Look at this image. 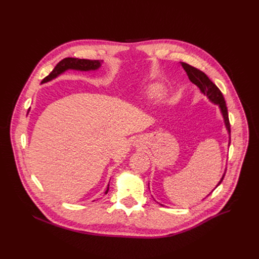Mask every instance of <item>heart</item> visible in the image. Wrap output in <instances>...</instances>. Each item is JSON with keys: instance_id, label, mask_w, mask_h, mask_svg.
<instances>
[{"instance_id": "heart-1", "label": "heart", "mask_w": 259, "mask_h": 259, "mask_svg": "<svg viewBox=\"0 0 259 259\" xmlns=\"http://www.w3.org/2000/svg\"><path fill=\"white\" fill-rule=\"evenodd\" d=\"M146 92L151 96H157L160 93V88L157 85H151L150 87H147Z\"/></svg>"}]
</instances>
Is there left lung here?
Returning <instances> with one entry per match:
<instances>
[{
  "mask_svg": "<svg viewBox=\"0 0 259 259\" xmlns=\"http://www.w3.org/2000/svg\"><path fill=\"white\" fill-rule=\"evenodd\" d=\"M183 69L187 71L189 79L192 83H194L195 85H197L199 87V89L201 90V92L205 95H207V97L209 98L210 101H212L213 103H216L219 105V108L221 110V114H223L224 120H225V124L227 127V130L229 132V134L231 133V124H230V120H229V114H228V107L226 104V100L224 98L223 93L218 89V87L207 77V75L205 72H203L202 70L186 63V62H180ZM231 143V137H230V142ZM225 174L224 176L221 177L220 181L218 182V184L216 186V188L221 183V181L224 180Z\"/></svg>",
  "mask_w": 259,
  "mask_h": 259,
  "instance_id": "1",
  "label": "left lung"
}]
</instances>
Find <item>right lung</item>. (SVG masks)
Masks as SVG:
<instances>
[{
  "label": "right lung",
  "instance_id": "right-lung-1",
  "mask_svg": "<svg viewBox=\"0 0 259 259\" xmlns=\"http://www.w3.org/2000/svg\"><path fill=\"white\" fill-rule=\"evenodd\" d=\"M101 61L99 60H89V59H79V58H72V57H66L59 61L54 69L49 73V75L43 79L41 84L47 83L56 77H58L60 73L64 72L67 69H76V70H82V71H88V70H95L100 67ZM108 192V186L105 191V195Z\"/></svg>",
  "mask_w": 259,
  "mask_h": 259
}]
</instances>
